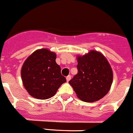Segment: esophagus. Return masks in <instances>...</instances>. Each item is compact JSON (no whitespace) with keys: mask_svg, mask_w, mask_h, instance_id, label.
I'll list each match as a JSON object with an SVG mask.
<instances>
[{"mask_svg":"<svg viewBox=\"0 0 133 133\" xmlns=\"http://www.w3.org/2000/svg\"><path fill=\"white\" fill-rule=\"evenodd\" d=\"M70 79H71V76H68L66 77V80H67V82H69V81L70 80Z\"/></svg>","mask_w":133,"mask_h":133,"instance_id":"1","label":"esophagus"}]
</instances>
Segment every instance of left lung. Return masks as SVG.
Wrapping results in <instances>:
<instances>
[{
  "label": "left lung",
  "instance_id": "left-lung-1",
  "mask_svg": "<svg viewBox=\"0 0 133 133\" xmlns=\"http://www.w3.org/2000/svg\"><path fill=\"white\" fill-rule=\"evenodd\" d=\"M78 74L69 82L77 96L87 102L102 98L109 92L113 73L108 60L101 53L92 50L78 55Z\"/></svg>",
  "mask_w": 133,
  "mask_h": 133
}]
</instances>
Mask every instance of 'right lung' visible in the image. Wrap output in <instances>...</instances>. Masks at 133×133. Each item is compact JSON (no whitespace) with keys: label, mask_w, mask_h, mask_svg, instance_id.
Listing matches in <instances>:
<instances>
[{"label":"right lung","mask_w":133,"mask_h":133,"mask_svg":"<svg viewBox=\"0 0 133 133\" xmlns=\"http://www.w3.org/2000/svg\"><path fill=\"white\" fill-rule=\"evenodd\" d=\"M55 59V53L41 49L34 51L24 62L21 72L22 81L25 88L33 98H49L66 82Z\"/></svg>","instance_id":"obj_1"}]
</instances>
